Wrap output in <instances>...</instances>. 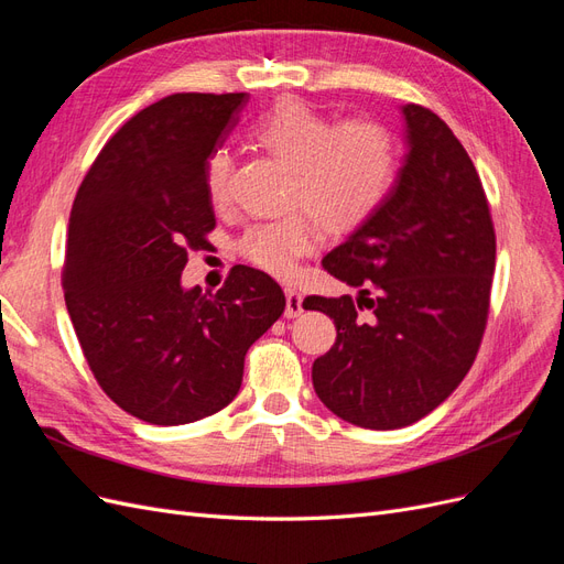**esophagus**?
<instances>
[{
	"label": "esophagus",
	"mask_w": 564,
	"mask_h": 564,
	"mask_svg": "<svg viewBox=\"0 0 564 564\" xmlns=\"http://www.w3.org/2000/svg\"><path fill=\"white\" fill-rule=\"evenodd\" d=\"M284 296H286V308L284 315L292 319L303 313V296L296 286H284Z\"/></svg>",
	"instance_id": "34e87169"
}]
</instances>
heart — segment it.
Segmentation results:
<instances>
[{
	"instance_id": "b5f03b06",
	"label": "heart",
	"mask_w": 564,
	"mask_h": 564,
	"mask_svg": "<svg viewBox=\"0 0 564 564\" xmlns=\"http://www.w3.org/2000/svg\"><path fill=\"white\" fill-rule=\"evenodd\" d=\"M251 139L268 155L292 166L289 204L303 207L278 220L251 226L240 240L245 259L270 275H289L313 251L317 224L344 232L360 226L386 199L395 178V141L369 119L334 124L301 100L286 98L251 127ZM230 152L218 148L207 160V193L220 207L228 199Z\"/></svg>"
}]
</instances>
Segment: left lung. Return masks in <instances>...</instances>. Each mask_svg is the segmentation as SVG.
Masks as SVG:
<instances>
[{"instance_id":"obj_1","label":"left lung","mask_w":564,"mask_h":564,"mask_svg":"<svg viewBox=\"0 0 564 564\" xmlns=\"http://www.w3.org/2000/svg\"><path fill=\"white\" fill-rule=\"evenodd\" d=\"M404 160L381 207L322 259L350 296H308L336 344L313 365L324 406L392 431L445 402L468 373L489 313L497 237L480 176L452 129L406 104Z\"/></svg>"}]
</instances>
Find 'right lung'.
I'll use <instances>...</instances> for the list:
<instances>
[{"mask_svg": "<svg viewBox=\"0 0 564 564\" xmlns=\"http://www.w3.org/2000/svg\"><path fill=\"white\" fill-rule=\"evenodd\" d=\"M247 94H174L119 129L84 176L67 224L65 305L106 395L181 425L228 406L245 355L282 313L265 272L235 265L216 294L185 289L187 249L216 226L207 160Z\"/></svg>", "mask_w": 564, "mask_h": 564, "instance_id": "obj_1", "label": "right lung"}]
</instances>
